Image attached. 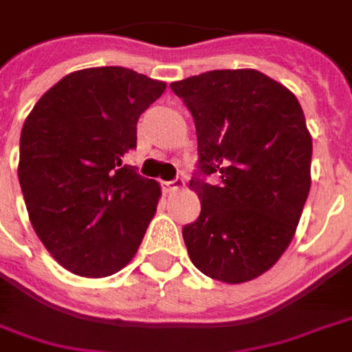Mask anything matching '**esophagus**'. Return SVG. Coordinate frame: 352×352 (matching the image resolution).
Segmentation results:
<instances>
[{
  "label": "esophagus",
  "mask_w": 352,
  "mask_h": 352,
  "mask_svg": "<svg viewBox=\"0 0 352 352\" xmlns=\"http://www.w3.org/2000/svg\"><path fill=\"white\" fill-rule=\"evenodd\" d=\"M185 187V181L181 177H177L173 181H163V191L165 193H171V191H177V189H183Z\"/></svg>",
  "instance_id": "34e87169"
}]
</instances>
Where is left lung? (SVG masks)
Masks as SVG:
<instances>
[{
	"label": "left lung",
	"instance_id": "left-lung-1",
	"mask_svg": "<svg viewBox=\"0 0 352 352\" xmlns=\"http://www.w3.org/2000/svg\"><path fill=\"white\" fill-rule=\"evenodd\" d=\"M193 115L199 217L183 227L197 269L223 283L269 271L295 235L311 189L313 139L297 97L255 69L171 83Z\"/></svg>",
	"mask_w": 352,
	"mask_h": 352
}]
</instances>
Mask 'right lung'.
<instances>
[{"mask_svg": "<svg viewBox=\"0 0 352 352\" xmlns=\"http://www.w3.org/2000/svg\"><path fill=\"white\" fill-rule=\"evenodd\" d=\"M165 83L125 67L65 75L28 115L19 185L33 229L53 258L81 277H107L137 253L161 189L123 155Z\"/></svg>", "mask_w": 352, "mask_h": 352, "instance_id": "right-lung-1", "label": "right lung"}]
</instances>
